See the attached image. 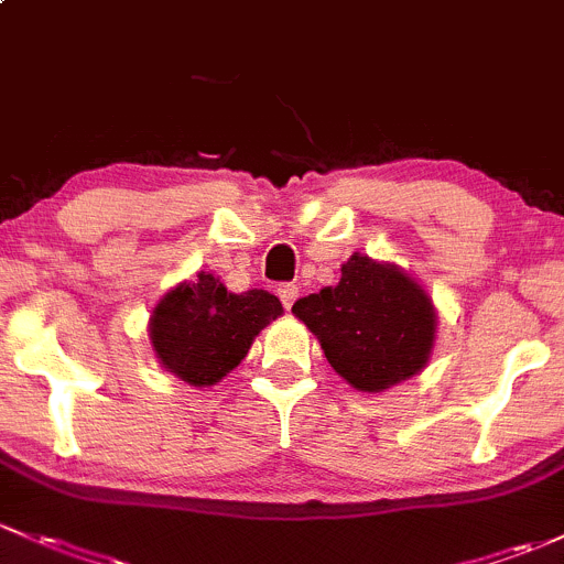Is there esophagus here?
<instances>
[{"label": "esophagus", "mask_w": 564, "mask_h": 564, "mask_svg": "<svg viewBox=\"0 0 564 564\" xmlns=\"http://www.w3.org/2000/svg\"><path fill=\"white\" fill-rule=\"evenodd\" d=\"M278 297H281V302H283V307H292L294 305V300L300 297V289L294 286V283H283V286H278Z\"/></svg>", "instance_id": "34e87169"}]
</instances>
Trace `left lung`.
I'll list each match as a JSON object with an SVG mask.
<instances>
[{
    "mask_svg": "<svg viewBox=\"0 0 564 564\" xmlns=\"http://www.w3.org/2000/svg\"><path fill=\"white\" fill-rule=\"evenodd\" d=\"M337 376L359 391H383L416 376L435 340V307L394 264L354 253L340 283L294 302Z\"/></svg>",
    "mask_w": 564,
    "mask_h": 564,
    "instance_id": "left-lung-1",
    "label": "left lung"
}]
</instances>
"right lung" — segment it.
Instances as JSON below:
<instances>
[{
	"instance_id": "right-lung-1",
	"label": "right lung",
	"mask_w": 564,
	"mask_h": 564,
	"mask_svg": "<svg viewBox=\"0 0 564 564\" xmlns=\"http://www.w3.org/2000/svg\"><path fill=\"white\" fill-rule=\"evenodd\" d=\"M281 313L275 294H232L210 272H199L197 281L181 283L153 307V351L192 387H213L246 359L253 337Z\"/></svg>"
}]
</instances>
